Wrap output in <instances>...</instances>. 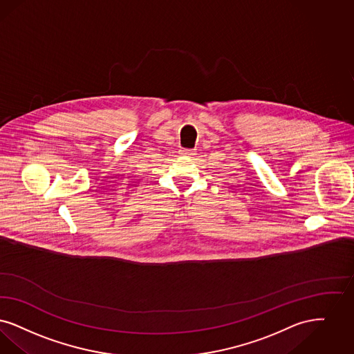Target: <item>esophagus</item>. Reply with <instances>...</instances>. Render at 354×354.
I'll use <instances>...</instances> for the list:
<instances>
[{
	"mask_svg": "<svg viewBox=\"0 0 354 354\" xmlns=\"http://www.w3.org/2000/svg\"><path fill=\"white\" fill-rule=\"evenodd\" d=\"M181 154L189 157V156H194V154H196V151H194V149H183V151H181Z\"/></svg>",
	"mask_w": 354,
	"mask_h": 354,
	"instance_id": "1",
	"label": "esophagus"
}]
</instances>
